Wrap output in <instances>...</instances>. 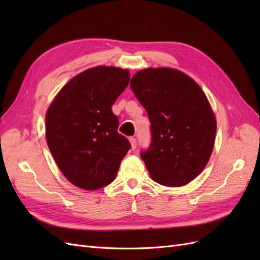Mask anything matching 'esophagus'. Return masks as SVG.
I'll list each match as a JSON object with an SVG mask.
<instances>
[{"mask_svg":"<svg viewBox=\"0 0 260 260\" xmlns=\"http://www.w3.org/2000/svg\"><path fill=\"white\" fill-rule=\"evenodd\" d=\"M129 141L131 143V148L136 149L137 148V139L136 138H129Z\"/></svg>","mask_w":260,"mask_h":260,"instance_id":"1","label":"esophagus"}]
</instances>
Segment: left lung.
I'll return each instance as SVG.
<instances>
[{
    "label": "left lung",
    "mask_w": 260,
    "mask_h": 260,
    "mask_svg": "<svg viewBox=\"0 0 260 260\" xmlns=\"http://www.w3.org/2000/svg\"><path fill=\"white\" fill-rule=\"evenodd\" d=\"M130 88L145 108L152 140L141 158L152 179L182 186L198 177L214 148L216 118L201 86L172 68L140 70Z\"/></svg>",
    "instance_id": "obj_1"
}]
</instances>
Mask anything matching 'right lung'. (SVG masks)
Masks as SVG:
<instances>
[{
  "label": "right lung",
  "mask_w": 260,
  "mask_h": 260,
  "mask_svg": "<svg viewBox=\"0 0 260 260\" xmlns=\"http://www.w3.org/2000/svg\"><path fill=\"white\" fill-rule=\"evenodd\" d=\"M127 69L98 66L73 78L50 105L45 136L66 179L83 190L112 183L131 147L112 106L127 88Z\"/></svg>",
  "instance_id": "obj_1"
}]
</instances>
